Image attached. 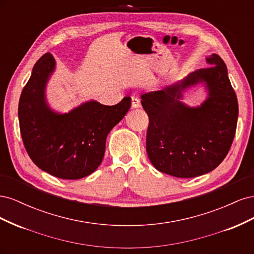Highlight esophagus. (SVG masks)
I'll return each mask as SVG.
<instances>
[{"instance_id":"obj_1","label":"esophagus","mask_w":254,"mask_h":254,"mask_svg":"<svg viewBox=\"0 0 254 254\" xmlns=\"http://www.w3.org/2000/svg\"><path fill=\"white\" fill-rule=\"evenodd\" d=\"M131 105H132V108H139V107H141V103H140V99L133 96L131 98Z\"/></svg>"}]
</instances>
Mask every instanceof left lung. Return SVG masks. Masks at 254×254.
Masks as SVG:
<instances>
[{"mask_svg": "<svg viewBox=\"0 0 254 254\" xmlns=\"http://www.w3.org/2000/svg\"><path fill=\"white\" fill-rule=\"evenodd\" d=\"M205 68L163 90L141 95L149 118L146 151L158 171L178 178H193L215 170L231 147L237 125L238 103L226 64L216 54ZM203 83L208 97L190 107L183 92Z\"/></svg>", "mask_w": 254, "mask_h": 254, "instance_id": "8db88e82", "label": "left lung"}]
</instances>
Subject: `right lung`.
I'll return each instance as SVG.
<instances>
[{"instance_id":"right-lung-1","label":"right lung","mask_w":254,"mask_h":254,"mask_svg":"<svg viewBox=\"0 0 254 254\" xmlns=\"http://www.w3.org/2000/svg\"><path fill=\"white\" fill-rule=\"evenodd\" d=\"M50 53L37 61L19 101L23 144L33 162L60 179L75 180L93 173L102 163L107 135L131 106L126 96L114 106L89 101L68 111L51 109L45 88L55 71Z\"/></svg>"}]
</instances>
